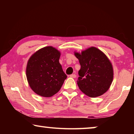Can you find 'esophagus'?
Here are the masks:
<instances>
[{"mask_svg":"<svg viewBox=\"0 0 134 134\" xmlns=\"http://www.w3.org/2000/svg\"><path fill=\"white\" fill-rule=\"evenodd\" d=\"M70 77H71V78H76V74H71V75L70 76Z\"/></svg>","mask_w":134,"mask_h":134,"instance_id":"34e87169","label":"esophagus"}]
</instances>
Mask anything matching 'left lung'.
Segmentation results:
<instances>
[{
	"label": "left lung",
	"instance_id": "obj_1",
	"mask_svg": "<svg viewBox=\"0 0 134 134\" xmlns=\"http://www.w3.org/2000/svg\"><path fill=\"white\" fill-rule=\"evenodd\" d=\"M74 55L81 65L77 81L81 91L90 97L107 92L113 79V67L107 56L94 47L81 53L74 52Z\"/></svg>",
	"mask_w": 134,
	"mask_h": 134
}]
</instances>
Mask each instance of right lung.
Returning <instances> with one entry per match:
<instances>
[{
	"label": "right lung",
	"mask_w": 134,
	"mask_h": 134,
	"mask_svg": "<svg viewBox=\"0 0 134 134\" xmlns=\"http://www.w3.org/2000/svg\"><path fill=\"white\" fill-rule=\"evenodd\" d=\"M61 53L51 46L38 50L29 58L26 75L29 85L35 93L48 97L56 94L67 78L59 63Z\"/></svg>",
	"instance_id": "obj_1"
}]
</instances>
